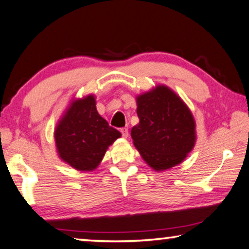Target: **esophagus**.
<instances>
[{"label":"esophagus","mask_w":249,"mask_h":249,"mask_svg":"<svg viewBox=\"0 0 249 249\" xmlns=\"http://www.w3.org/2000/svg\"><path fill=\"white\" fill-rule=\"evenodd\" d=\"M120 132H121L122 137H124V138H127L128 137V133H129L128 128H121L120 129Z\"/></svg>","instance_id":"1"}]
</instances>
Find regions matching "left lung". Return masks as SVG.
I'll list each match as a JSON object with an SVG mask.
<instances>
[{
	"label": "left lung",
	"mask_w": 249,
	"mask_h": 249,
	"mask_svg": "<svg viewBox=\"0 0 249 249\" xmlns=\"http://www.w3.org/2000/svg\"><path fill=\"white\" fill-rule=\"evenodd\" d=\"M139 124L131 129L133 144L152 169L181 163L195 143V121L171 89L158 86L137 98Z\"/></svg>",
	"instance_id": "obj_1"
}]
</instances>
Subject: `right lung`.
Listing matches in <instances>:
<instances>
[{
  "label": "right lung",
  "instance_id": "1",
  "mask_svg": "<svg viewBox=\"0 0 249 249\" xmlns=\"http://www.w3.org/2000/svg\"><path fill=\"white\" fill-rule=\"evenodd\" d=\"M120 137L98 113L91 95L74 101L55 130L59 157L79 171L96 169L108 146Z\"/></svg>",
  "mask_w": 249,
  "mask_h": 249
}]
</instances>
